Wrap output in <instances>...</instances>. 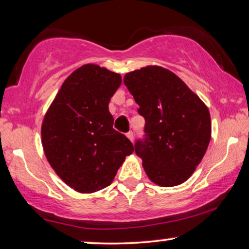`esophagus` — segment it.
Here are the masks:
<instances>
[{"label": "esophagus", "mask_w": 249, "mask_h": 249, "mask_svg": "<svg viewBox=\"0 0 249 249\" xmlns=\"http://www.w3.org/2000/svg\"><path fill=\"white\" fill-rule=\"evenodd\" d=\"M127 137H128V139L129 141H130L131 142H134V132H131V131H129L128 134H127Z\"/></svg>", "instance_id": "esophagus-1"}]
</instances>
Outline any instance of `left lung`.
Masks as SVG:
<instances>
[{
	"label": "left lung",
	"mask_w": 249,
	"mask_h": 249,
	"mask_svg": "<svg viewBox=\"0 0 249 249\" xmlns=\"http://www.w3.org/2000/svg\"><path fill=\"white\" fill-rule=\"evenodd\" d=\"M124 83L145 118L144 142L135 144L151 181L161 187L185 182L205 155L211 115L204 102L165 68L147 66L125 73Z\"/></svg>",
	"instance_id": "obj_1"
}]
</instances>
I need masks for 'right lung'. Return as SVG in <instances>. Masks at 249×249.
I'll list each match as a JSON object with an SVG mask.
<instances>
[{
  "label": "right lung",
  "instance_id": "add662e5",
  "mask_svg": "<svg viewBox=\"0 0 249 249\" xmlns=\"http://www.w3.org/2000/svg\"><path fill=\"white\" fill-rule=\"evenodd\" d=\"M121 76L84 64L63 81L42 124V145L50 165L70 188L91 194L113 181L134 146L113 129L108 112Z\"/></svg>",
  "mask_w": 249,
  "mask_h": 249
}]
</instances>
